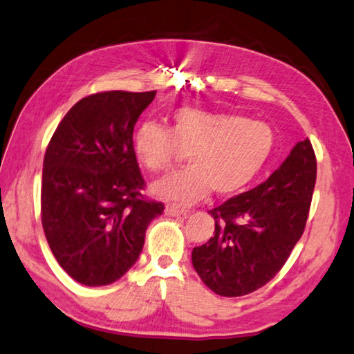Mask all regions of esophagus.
Listing matches in <instances>:
<instances>
[{
    "label": "esophagus",
    "instance_id": "1",
    "mask_svg": "<svg viewBox=\"0 0 354 354\" xmlns=\"http://www.w3.org/2000/svg\"><path fill=\"white\" fill-rule=\"evenodd\" d=\"M165 214L167 216H181V214H186V209L184 207H181L179 205H175V203H167L165 205Z\"/></svg>",
    "mask_w": 354,
    "mask_h": 354
}]
</instances>
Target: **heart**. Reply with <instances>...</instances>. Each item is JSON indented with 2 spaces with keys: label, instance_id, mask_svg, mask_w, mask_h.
<instances>
[{
  "label": "heart",
  "instance_id": "1",
  "mask_svg": "<svg viewBox=\"0 0 354 354\" xmlns=\"http://www.w3.org/2000/svg\"><path fill=\"white\" fill-rule=\"evenodd\" d=\"M274 147L268 122L192 106L175 111L171 129L149 121L133 137L137 159L148 171H165L183 151L189 153V168L153 184L157 197L181 205L205 198L211 189L221 197L241 194L265 170Z\"/></svg>",
  "mask_w": 354,
  "mask_h": 354
}]
</instances>
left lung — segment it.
<instances>
[{
    "mask_svg": "<svg viewBox=\"0 0 354 354\" xmlns=\"http://www.w3.org/2000/svg\"><path fill=\"white\" fill-rule=\"evenodd\" d=\"M315 181V153L306 138L265 183L211 209L214 236L192 250L206 287L234 298L276 276L304 233Z\"/></svg>",
    "mask_w": 354,
    "mask_h": 354,
    "instance_id": "1",
    "label": "left lung"
}]
</instances>
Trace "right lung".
Returning <instances> with one entry per match:
<instances>
[{
    "label": "right lung",
    "mask_w": 354,
    "mask_h": 354,
    "mask_svg": "<svg viewBox=\"0 0 354 354\" xmlns=\"http://www.w3.org/2000/svg\"><path fill=\"white\" fill-rule=\"evenodd\" d=\"M156 91L91 94L67 111L44 157L41 217L59 266L86 287L116 282L138 260L164 205L142 195L133 126Z\"/></svg>",
    "instance_id": "obj_1"
}]
</instances>
